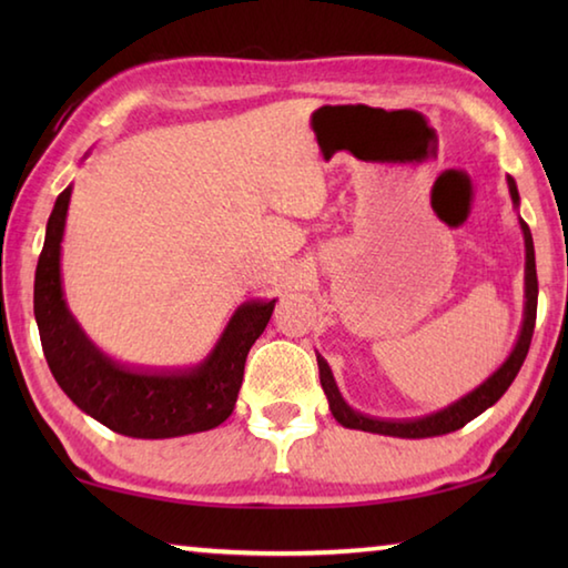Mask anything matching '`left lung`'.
Listing matches in <instances>:
<instances>
[{"label": "left lung", "mask_w": 568, "mask_h": 568, "mask_svg": "<svg viewBox=\"0 0 568 568\" xmlns=\"http://www.w3.org/2000/svg\"><path fill=\"white\" fill-rule=\"evenodd\" d=\"M508 192H511L514 205L518 207V190L514 178H508ZM521 223V233H524V245H526V305H524V323H521V333H518V341L514 345V351L508 353V358L504 361L501 368H498L494 376H488L478 388H474L456 403H450L448 408L430 413V416L423 418H413V420H383V418H371L365 413L353 410L348 403L343 400L338 386H335V378L331 373V365L325 363L318 355V368H321V386L328 396V406L333 418L341 423L345 428H355V430H368V434H381V436H396V438H430V436H444L450 434V430L464 428L468 420H474L480 416L486 408H491L494 403L504 396L511 386L516 373L521 371V365L526 361L528 345H531V335H534V325H536V301H538V281H536V255H534V237L531 230L518 217Z\"/></svg>", "instance_id": "obj_1"}]
</instances>
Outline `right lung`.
Instances as JSON below:
<instances>
[{
	"instance_id": "add662e5",
	"label": "right lung",
	"mask_w": 568,
	"mask_h": 568,
	"mask_svg": "<svg viewBox=\"0 0 568 568\" xmlns=\"http://www.w3.org/2000/svg\"><path fill=\"white\" fill-rule=\"evenodd\" d=\"M70 195L64 187L57 197L34 273V318L54 381L77 408L122 436L175 438L220 426L235 408L245 358L275 301L240 305L215 348L192 368L142 371L108 358L64 303L60 250Z\"/></svg>"
}]
</instances>
